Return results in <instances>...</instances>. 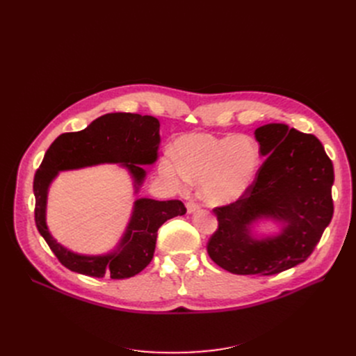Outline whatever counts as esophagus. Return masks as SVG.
Returning <instances> with one entry per match:
<instances>
[{"label": "esophagus", "instance_id": "34e87169", "mask_svg": "<svg viewBox=\"0 0 356 356\" xmlns=\"http://www.w3.org/2000/svg\"><path fill=\"white\" fill-rule=\"evenodd\" d=\"M186 208H188V213H195L196 211L200 209V207L196 202H188L186 203Z\"/></svg>", "mask_w": 356, "mask_h": 356}]
</instances>
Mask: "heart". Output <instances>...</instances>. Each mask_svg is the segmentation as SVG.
<instances>
[{"label": "heart", "mask_w": 356, "mask_h": 356, "mask_svg": "<svg viewBox=\"0 0 356 356\" xmlns=\"http://www.w3.org/2000/svg\"><path fill=\"white\" fill-rule=\"evenodd\" d=\"M176 154L165 153L163 175L177 183H200L203 199L213 207L238 200L257 173L258 153L247 137L188 134L176 141Z\"/></svg>", "instance_id": "1"}]
</instances>
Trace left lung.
Listing matches in <instances>:
<instances>
[{
  "mask_svg": "<svg viewBox=\"0 0 356 356\" xmlns=\"http://www.w3.org/2000/svg\"><path fill=\"white\" fill-rule=\"evenodd\" d=\"M266 161L236 202L213 209L218 229L208 254L220 268L239 275H271L303 263L333 216V164L322 143L286 124L255 129ZM282 225L273 237H254L258 220Z\"/></svg>",
  "mask_w": 356,
  "mask_h": 356,
  "instance_id": "8db88e82",
  "label": "left lung"
}]
</instances>
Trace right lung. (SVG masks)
Returning a JSON list of instances; mask_svg holds the SVG:
<instances>
[{
    "label": "right lung",
    "instance_id": "obj_1",
    "mask_svg": "<svg viewBox=\"0 0 356 356\" xmlns=\"http://www.w3.org/2000/svg\"><path fill=\"white\" fill-rule=\"evenodd\" d=\"M159 131L160 122L152 115L114 112L92 121L78 133L59 136L49 147L33 181L34 219L53 254L70 271L98 278L104 275L114 280L133 277L153 259L159 228L165 220L186 213L180 200L140 197L134 202L133 213L118 245L101 255H83L65 248L47 228V193L59 172L105 163L121 164L128 170L136 193H138L145 179L143 165L154 164L157 160Z\"/></svg>",
    "mask_w": 356,
    "mask_h": 356
}]
</instances>
